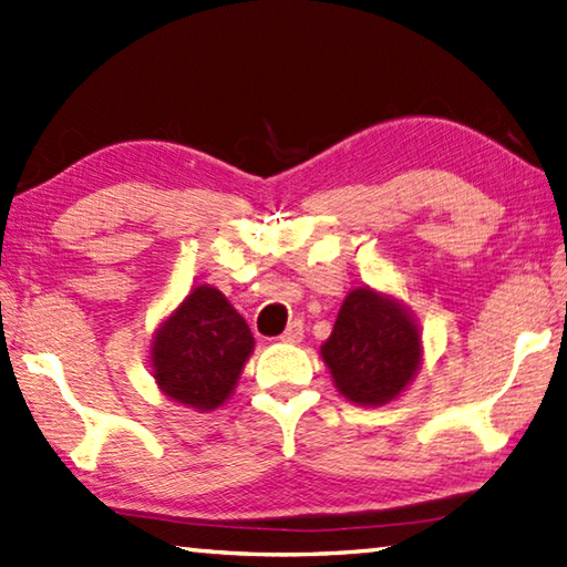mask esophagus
<instances>
[{"label":"esophagus","mask_w":567,"mask_h":567,"mask_svg":"<svg viewBox=\"0 0 567 567\" xmlns=\"http://www.w3.org/2000/svg\"><path fill=\"white\" fill-rule=\"evenodd\" d=\"M302 337H305V324L299 319H295V321H290V324H287V329H285V334L280 337V341H285V343H297V341H302Z\"/></svg>","instance_id":"34e87169"}]
</instances>
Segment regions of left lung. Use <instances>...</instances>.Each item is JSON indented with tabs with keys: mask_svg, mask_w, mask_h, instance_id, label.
Returning <instances> with one entry per match:
<instances>
[{
	"mask_svg": "<svg viewBox=\"0 0 567 567\" xmlns=\"http://www.w3.org/2000/svg\"><path fill=\"white\" fill-rule=\"evenodd\" d=\"M321 359L351 403L383 405L403 393L417 371V327L395 299L361 287L343 299Z\"/></svg>",
	"mask_w": 567,
	"mask_h": 567,
	"instance_id": "8db88e82",
	"label": "left lung"
}]
</instances>
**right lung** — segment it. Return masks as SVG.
Listing matches in <instances>:
<instances>
[{
	"label": "right lung",
	"instance_id": "add662e5",
	"mask_svg": "<svg viewBox=\"0 0 567 567\" xmlns=\"http://www.w3.org/2000/svg\"><path fill=\"white\" fill-rule=\"evenodd\" d=\"M255 347L250 329L216 287L198 285L154 337L164 395L196 410L224 405Z\"/></svg>",
	"mask_w": 567,
	"mask_h": 567
}]
</instances>
